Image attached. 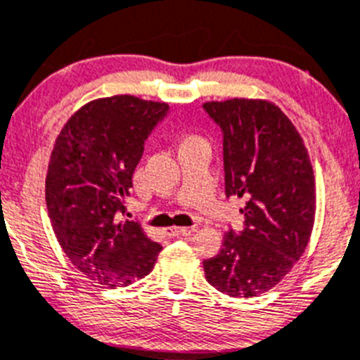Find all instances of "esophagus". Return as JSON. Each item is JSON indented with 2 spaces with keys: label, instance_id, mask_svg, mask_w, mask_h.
Here are the masks:
<instances>
[{
  "label": "esophagus",
  "instance_id": "esophagus-1",
  "mask_svg": "<svg viewBox=\"0 0 360 360\" xmlns=\"http://www.w3.org/2000/svg\"><path fill=\"white\" fill-rule=\"evenodd\" d=\"M193 231H195L193 228H176V226H174V228H168L165 233H167L168 236H188L192 235Z\"/></svg>",
  "mask_w": 360,
  "mask_h": 360
}]
</instances>
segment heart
I'll return each mask as SVG.
<instances>
[{"mask_svg": "<svg viewBox=\"0 0 360 360\" xmlns=\"http://www.w3.org/2000/svg\"><path fill=\"white\" fill-rule=\"evenodd\" d=\"M193 141H202L200 138H197V136H188V138H184L183 143H193Z\"/></svg>", "mask_w": 360, "mask_h": 360, "instance_id": "heart-1", "label": "heart"}]
</instances>
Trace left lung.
Returning <instances> with one entry per match:
<instances>
[{
  "label": "left lung",
  "mask_w": 360,
  "mask_h": 360,
  "mask_svg": "<svg viewBox=\"0 0 360 360\" xmlns=\"http://www.w3.org/2000/svg\"><path fill=\"white\" fill-rule=\"evenodd\" d=\"M224 136L226 195L245 200L244 229H229L204 260L210 285L233 297L273 289L305 252L316 217V181L303 138L269 100L202 105Z\"/></svg>",
  "instance_id": "obj_1"
}]
</instances>
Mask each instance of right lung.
<instances>
[{
    "instance_id": "1",
    "label": "right lung",
    "mask_w": 360,
    "mask_h": 360,
    "mask_svg": "<svg viewBox=\"0 0 360 360\" xmlns=\"http://www.w3.org/2000/svg\"><path fill=\"white\" fill-rule=\"evenodd\" d=\"M168 103L116 95L86 103L55 140L46 174V206L71 264L109 289L154 269L161 245L140 222L118 220L132 174Z\"/></svg>"
}]
</instances>
